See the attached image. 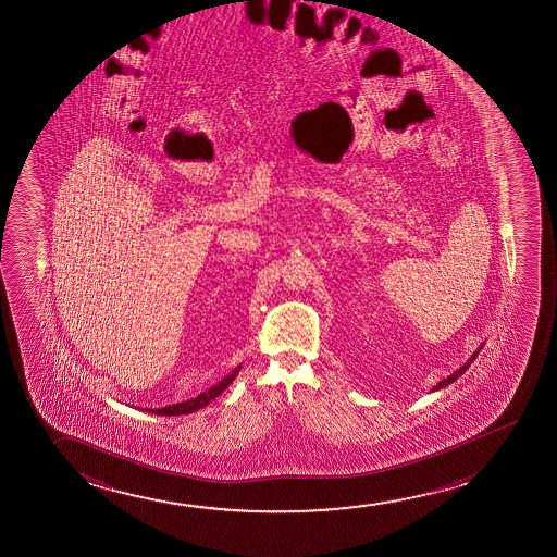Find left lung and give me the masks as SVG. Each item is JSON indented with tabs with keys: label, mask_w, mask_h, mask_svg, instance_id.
Returning a JSON list of instances; mask_svg holds the SVG:
<instances>
[{
	"label": "left lung",
	"mask_w": 557,
	"mask_h": 557,
	"mask_svg": "<svg viewBox=\"0 0 557 557\" xmlns=\"http://www.w3.org/2000/svg\"><path fill=\"white\" fill-rule=\"evenodd\" d=\"M480 350H481V348H478V350L473 351L472 358L468 359V361H466L465 366L460 367V369H457V371H455V373L449 374V376H447V379H443V381L437 382V384H435L434 388H432V392H437V389H442V388H445V386H449L450 382L457 381V379H458V376H460V374H465L466 369H468V367H470V363H473V359L478 358V351H480Z\"/></svg>",
	"instance_id": "left-lung-1"
}]
</instances>
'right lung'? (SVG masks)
Segmentation results:
<instances>
[{
	"label": "right lung",
	"instance_id": "right-lung-1",
	"mask_svg": "<svg viewBox=\"0 0 557 557\" xmlns=\"http://www.w3.org/2000/svg\"><path fill=\"white\" fill-rule=\"evenodd\" d=\"M239 369L242 366H237L232 373L226 374L222 381L216 382L214 386L206 389V392H201L199 396L191 397L188 401H181V404L169 405V407H163V409H146V412H152V414H163V417H181V414H190V412L199 411V409H203L206 405L211 404L214 397L221 396L224 389L228 388L232 381L236 379L237 373H239Z\"/></svg>",
	"mask_w": 557,
	"mask_h": 557
}]
</instances>
